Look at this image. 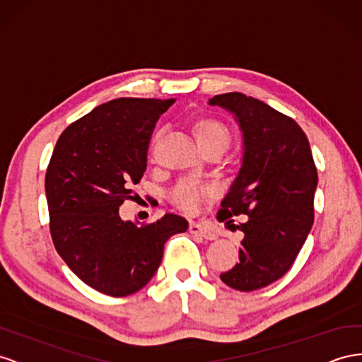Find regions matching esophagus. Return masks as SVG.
I'll use <instances>...</instances> for the list:
<instances>
[{
  "label": "esophagus",
  "instance_id": "obj_1",
  "mask_svg": "<svg viewBox=\"0 0 362 362\" xmlns=\"http://www.w3.org/2000/svg\"><path fill=\"white\" fill-rule=\"evenodd\" d=\"M189 231L192 234H194V236H201L202 239H207V240H214L218 238L216 233H214L211 228L204 226V223H198V222H190Z\"/></svg>",
  "mask_w": 362,
  "mask_h": 362
}]
</instances>
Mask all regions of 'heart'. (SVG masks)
Wrapping results in <instances>:
<instances>
[{"label": "heart", "instance_id": "obj_1", "mask_svg": "<svg viewBox=\"0 0 362 362\" xmlns=\"http://www.w3.org/2000/svg\"><path fill=\"white\" fill-rule=\"evenodd\" d=\"M193 132L199 146L221 143L227 146L230 141V131L222 122L204 117L193 124ZM210 193V187L197 180H181L169 193L170 202L187 213L197 211L202 199Z\"/></svg>", "mask_w": 362, "mask_h": 362}]
</instances>
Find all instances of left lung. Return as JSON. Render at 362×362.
Listing matches in <instances>:
<instances>
[{
  "label": "left lung",
  "instance_id": "8db88e82",
  "mask_svg": "<svg viewBox=\"0 0 362 362\" xmlns=\"http://www.w3.org/2000/svg\"><path fill=\"white\" fill-rule=\"evenodd\" d=\"M242 132V164L221 202V221L247 214L239 263L221 274L227 286L256 291L289 271L314 223L318 175L300 126L254 97L214 95Z\"/></svg>",
  "mask_w": 362,
  "mask_h": 362
}]
</instances>
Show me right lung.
I'll return each mask as SVG.
<instances>
[{"instance_id":"obj_1","label":"right lung","mask_w":362,"mask_h":362,"mask_svg":"<svg viewBox=\"0 0 362 362\" xmlns=\"http://www.w3.org/2000/svg\"><path fill=\"white\" fill-rule=\"evenodd\" d=\"M175 100L115 99L61 134L45 173L52 239L88 286L112 297L140 291L157 272L164 243L189 228L178 214L139 227L119 209L146 172L155 123Z\"/></svg>"}]
</instances>
